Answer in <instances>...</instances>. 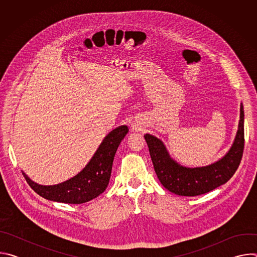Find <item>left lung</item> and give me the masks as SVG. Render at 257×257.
I'll return each mask as SVG.
<instances>
[{
  "label": "left lung",
  "mask_w": 257,
  "mask_h": 257,
  "mask_svg": "<svg viewBox=\"0 0 257 257\" xmlns=\"http://www.w3.org/2000/svg\"><path fill=\"white\" fill-rule=\"evenodd\" d=\"M156 174L162 185L177 195L197 196L227 183L237 171L244 150V111L240 106V121L235 140L229 152L217 162L197 168H187L174 161L163 141L145 134Z\"/></svg>",
  "instance_id": "8db88e82"
}]
</instances>
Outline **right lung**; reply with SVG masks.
Wrapping results in <instances>:
<instances>
[{"instance_id":"1","label":"right lung","mask_w":257,"mask_h":257,"mask_svg":"<svg viewBox=\"0 0 257 257\" xmlns=\"http://www.w3.org/2000/svg\"><path fill=\"white\" fill-rule=\"evenodd\" d=\"M126 125L109 132L85 168L73 178L57 185L44 186L30 180L22 172L28 185L40 196L57 202L80 204L97 197L108 185L118 146L128 133Z\"/></svg>"}]
</instances>
